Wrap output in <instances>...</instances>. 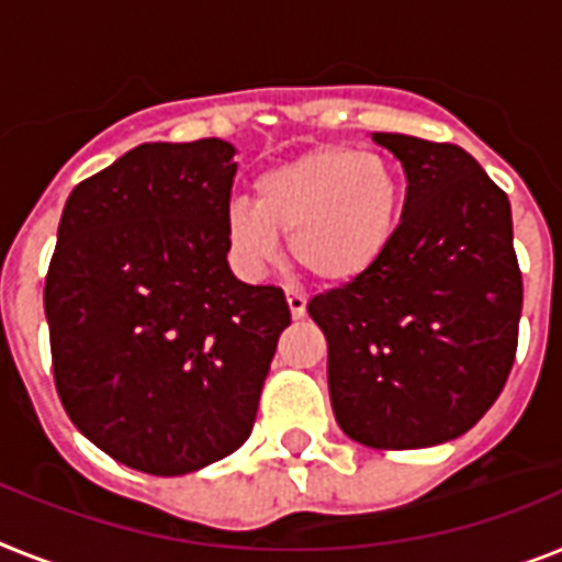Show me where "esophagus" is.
I'll list each match as a JSON object with an SVG mask.
<instances>
[{
  "instance_id": "34e87169",
  "label": "esophagus",
  "mask_w": 562,
  "mask_h": 562,
  "mask_svg": "<svg viewBox=\"0 0 562 562\" xmlns=\"http://www.w3.org/2000/svg\"><path fill=\"white\" fill-rule=\"evenodd\" d=\"M286 304H290L292 318H304V313H307V299H304V295L286 290Z\"/></svg>"
}]
</instances>
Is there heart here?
Segmentation results:
<instances>
[{
	"label": "heart",
	"mask_w": 562,
	"mask_h": 562,
	"mask_svg": "<svg viewBox=\"0 0 562 562\" xmlns=\"http://www.w3.org/2000/svg\"><path fill=\"white\" fill-rule=\"evenodd\" d=\"M402 212L396 171L373 151L315 148L255 180V203L224 212L226 252L240 276L261 278L290 235L292 261L327 284H347L391 247Z\"/></svg>",
	"instance_id": "b5f03b06"
}]
</instances>
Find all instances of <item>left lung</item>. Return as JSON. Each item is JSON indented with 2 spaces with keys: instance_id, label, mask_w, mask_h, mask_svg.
<instances>
[{
  "instance_id": "1",
  "label": "left lung",
  "mask_w": 562,
  "mask_h": 562,
  "mask_svg": "<svg viewBox=\"0 0 562 562\" xmlns=\"http://www.w3.org/2000/svg\"><path fill=\"white\" fill-rule=\"evenodd\" d=\"M407 178L391 247L370 272L315 295L338 428L384 451L462 437L517 353L522 276L508 194L465 148L373 132Z\"/></svg>"
}]
</instances>
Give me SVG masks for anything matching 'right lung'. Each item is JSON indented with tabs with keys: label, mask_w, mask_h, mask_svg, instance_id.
I'll use <instances>...</instances> for the list:
<instances>
[{
	"label": "right lung",
	"mask_w": 562,
	"mask_h": 562,
	"mask_svg": "<svg viewBox=\"0 0 562 562\" xmlns=\"http://www.w3.org/2000/svg\"><path fill=\"white\" fill-rule=\"evenodd\" d=\"M235 146L143 143L65 201L45 278L54 382L100 451L155 476L247 442L290 307L226 261Z\"/></svg>",
	"instance_id": "right-lung-1"
}]
</instances>
